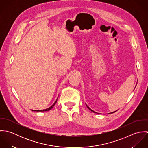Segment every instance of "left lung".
I'll return each mask as SVG.
<instances>
[{
  "mask_svg": "<svg viewBox=\"0 0 148 148\" xmlns=\"http://www.w3.org/2000/svg\"><path fill=\"white\" fill-rule=\"evenodd\" d=\"M86 106H87V108H88V109H89V110H91V112H93V113H97V112H95V111H93V110H92V109H90V108H89V106H87V105H86ZM116 112V111H114V112H111V113H114V112Z\"/></svg>",
  "mask_w": 148,
  "mask_h": 148,
  "instance_id": "left-lung-1",
  "label": "left lung"
}]
</instances>
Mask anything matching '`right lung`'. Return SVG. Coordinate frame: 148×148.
I'll return each instance as SVG.
<instances>
[{
	"instance_id": "add662e5",
	"label": "right lung",
	"mask_w": 148,
	"mask_h": 148,
	"mask_svg": "<svg viewBox=\"0 0 148 148\" xmlns=\"http://www.w3.org/2000/svg\"><path fill=\"white\" fill-rule=\"evenodd\" d=\"M57 100H58V99H57V100H56V101L54 103V104L52 105V106H51L50 107H49L48 108H47V109H43V110H32V111H36V112H45V111H48V110H49L50 109H51L53 107V106L55 105V104L56 103V102H57Z\"/></svg>"
}]
</instances>
